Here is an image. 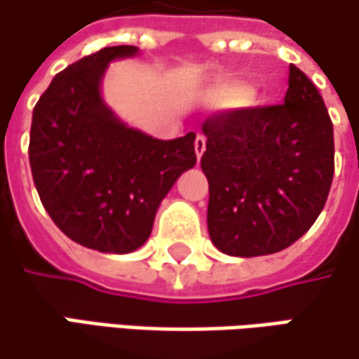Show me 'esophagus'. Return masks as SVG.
<instances>
[{
  "mask_svg": "<svg viewBox=\"0 0 359 359\" xmlns=\"http://www.w3.org/2000/svg\"><path fill=\"white\" fill-rule=\"evenodd\" d=\"M203 151H205V135H197L195 137V154H197V158H201Z\"/></svg>",
  "mask_w": 359,
  "mask_h": 359,
  "instance_id": "esophagus-1",
  "label": "esophagus"
}]
</instances>
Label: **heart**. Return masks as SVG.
<instances>
[{
  "label": "heart",
  "mask_w": 359,
  "mask_h": 359,
  "mask_svg": "<svg viewBox=\"0 0 359 359\" xmlns=\"http://www.w3.org/2000/svg\"><path fill=\"white\" fill-rule=\"evenodd\" d=\"M203 100L210 107L217 109H232V107H241L250 100V88L245 83L236 82H224L215 83L210 90H205Z\"/></svg>",
  "instance_id": "b5f03b06"
}]
</instances>
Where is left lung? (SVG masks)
Returning <instances> with one entry per match:
<instances>
[{"instance_id":"left-lung-1","label":"left lung","mask_w":359,"mask_h":359,"mask_svg":"<svg viewBox=\"0 0 359 359\" xmlns=\"http://www.w3.org/2000/svg\"><path fill=\"white\" fill-rule=\"evenodd\" d=\"M281 104L224 111L203 123L208 228L222 252L273 255L323 212L335 172L333 123L316 86L290 65Z\"/></svg>"}]
</instances>
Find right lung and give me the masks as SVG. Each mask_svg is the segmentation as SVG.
Returning a JSON list of instances; mask_svg holds the SVG:
<instances>
[{
	"label": "right lung",
	"mask_w": 359,
	"mask_h": 359,
	"mask_svg": "<svg viewBox=\"0 0 359 359\" xmlns=\"http://www.w3.org/2000/svg\"><path fill=\"white\" fill-rule=\"evenodd\" d=\"M137 47H104L59 72L39 98L30 127V168L39 197L74 243L131 252L180 175L195 166V133L154 140L104 104L100 82L114 59Z\"/></svg>",
	"instance_id": "right-lung-1"
}]
</instances>
